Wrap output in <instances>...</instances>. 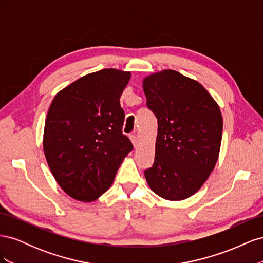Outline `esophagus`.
<instances>
[{
	"instance_id": "34e87169",
	"label": "esophagus",
	"mask_w": 263,
	"mask_h": 263,
	"mask_svg": "<svg viewBox=\"0 0 263 263\" xmlns=\"http://www.w3.org/2000/svg\"><path fill=\"white\" fill-rule=\"evenodd\" d=\"M129 138H130L132 142H133V145H134V147H135V148H136V147L138 146V144H139V140H138V137L136 136V135H130V136H129Z\"/></svg>"
}]
</instances>
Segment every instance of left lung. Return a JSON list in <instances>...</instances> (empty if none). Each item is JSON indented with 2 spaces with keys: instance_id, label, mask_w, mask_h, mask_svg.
I'll return each mask as SVG.
<instances>
[{
  "instance_id": "obj_1",
  "label": "left lung",
  "mask_w": 263,
  "mask_h": 263,
  "mask_svg": "<svg viewBox=\"0 0 263 263\" xmlns=\"http://www.w3.org/2000/svg\"><path fill=\"white\" fill-rule=\"evenodd\" d=\"M142 87L158 119L155 162L145 178L162 198L185 200L202 187L217 162L219 106L201 83L170 69L146 77Z\"/></svg>"
}]
</instances>
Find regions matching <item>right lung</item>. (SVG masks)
<instances>
[{
    "label": "right lung",
    "mask_w": 263,
    "mask_h": 263,
    "mask_svg": "<svg viewBox=\"0 0 263 263\" xmlns=\"http://www.w3.org/2000/svg\"><path fill=\"white\" fill-rule=\"evenodd\" d=\"M132 73L103 69L55 94L44 129V153L59 186L74 200L93 202L112 185L133 149L122 133L119 99Z\"/></svg>",
    "instance_id": "obj_1"
}]
</instances>
